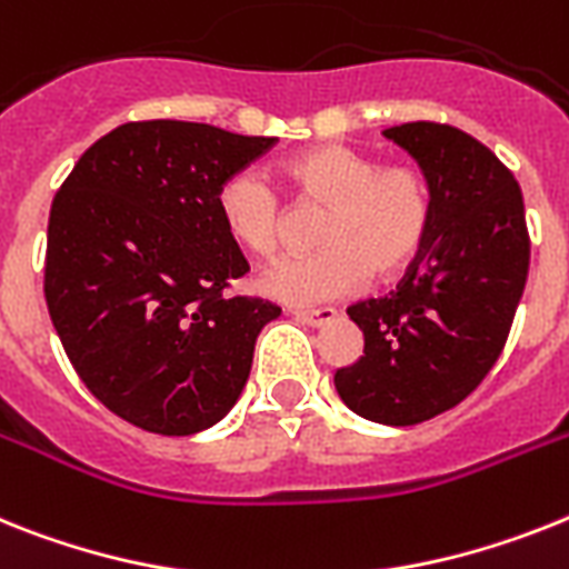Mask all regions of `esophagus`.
<instances>
[{
  "label": "esophagus",
  "mask_w": 569,
  "mask_h": 569,
  "mask_svg": "<svg viewBox=\"0 0 569 569\" xmlns=\"http://www.w3.org/2000/svg\"><path fill=\"white\" fill-rule=\"evenodd\" d=\"M295 318L303 323H309V327H323V323L336 321L338 312L332 307H318V309H295Z\"/></svg>",
  "instance_id": "1"
}]
</instances>
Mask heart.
I'll use <instances>...</instances> for the list:
<instances>
[{
  "label": "heart",
  "instance_id": "1",
  "mask_svg": "<svg viewBox=\"0 0 569 569\" xmlns=\"http://www.w3.org/2000/svg\"><path fill=\"white\" fill-rule=\"evenodd\" d=\"M280 188L295 208L323 217L315 228L321 251L292 257L257 280L262 295L286 303H323L358 292L370 280H396L422 254L433 226V188L413 161L379 152L318 144L280 164ZM222 228L254 257L283 251L292 226L277 188L257 170H237L217 190Z\"/></svg>",
  "mask_w": 569,
  "mask_h": 569
}]
</instances>
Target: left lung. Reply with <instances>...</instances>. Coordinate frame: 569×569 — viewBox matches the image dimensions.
Returning <instances> with one entry per match:
<instances>
[{"mask_svg":"<svg viewBox=\"0 0 569 569\" xmlns=\"http://www.w3.org/2000/svg\"><path fill=\"white\" fill-rule=\"evenodd\" d=\"M385 136L431 179L433 226L393 292L347 309L365 356L338 370L336 388L370 422L417 425L460 405L503 352L527 286L529 231L512 170L469 132L413 121Z\"/></svg>","mask_w":569,"mask_h":569,"instance_id":"left-lung-1","label":"left lung"}]
</instances>
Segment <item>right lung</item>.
<instances>
[{"label": "right lung", "mask_w": 569, "mask_h": 569, "mask_svg": "<svg viewBox=\"0 0 569 569\" xmlns=\"http://www.w3.org/2000/svg\"><path fill=\"white\" fill-rule=\"evenodd\" d=\"M274 141L130 121L98 138L57 190L46 303L71 367L114 417L188 437L240 399L257 336L280 307L226 295L248 262L217 190Z\"/></svg>", "instance_id": "obj_1"}]
</instances>
